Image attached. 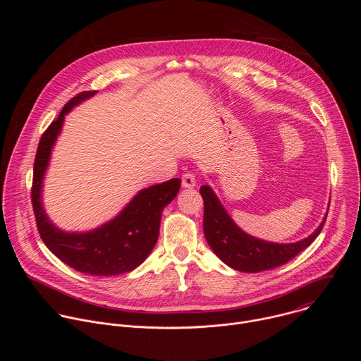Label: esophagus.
Here are the masks:
<instances>
[{"label": "esophagus", "mask_w": 361, "mask_h": 361, "mask_svg": "<svg viewBox=\"0 0 361 361\" xmlns=\"http://www.w3.org/2000/svg\"><path fill=\"white\" fill-rule=\"evenodd\" d=\"M195 184H197V181H195L194 174H191V173L183 174V177H181V185H183L184 188H192V187H195Z\"/></svg>", "instance_id": "obj_1"}]
</instances>
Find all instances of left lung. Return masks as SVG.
I'll return each instance as SVG.
<instances>
[{"mask_svg": "<svg viewBox=\"0 0 361 361\" xmlns=\"http://www.w3.org/2000/svg\"><path fill=\"white\" fill-rule=\"evenodd\" d=\"M200 192L204 200L202 230L205 240L224 264L243 273H259L286 264L314 241L327 219L326 213L320 226L300 241L287 244L266 241L243 231L210 185H202Z\"/></svg>", "mask_w": 361, "mask_h": 361, "instance_id": "1", "label": "left lung"}]
</instances>
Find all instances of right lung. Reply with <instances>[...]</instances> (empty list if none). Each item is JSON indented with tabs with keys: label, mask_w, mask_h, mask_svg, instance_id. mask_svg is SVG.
Listing matches in <instances>:
<instances>
[{
	"label": "right lung",
	"mask_w": 361,
	"mask_h": 361,
	"mask_svg": "<svg viewBox=\"0 0 361 361\" xmlns=\"http://www.w3.org/2000/svg\"><path fill=\"white\" fill-rule=\"evenodd\" d=\"M97 92L84 91L71 98L42 134L34 163L31 200L38 233L48 250L77 271L101 277L130 273L144 263L159 240L163 210L177 195L181 180L140 190L114 219L90 231H66L49 220L42 204V185L51 152L66 116Z\"/></svg>",
	"instance_id": "add662e5"
}]
</instances>
